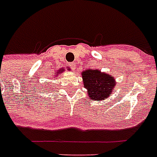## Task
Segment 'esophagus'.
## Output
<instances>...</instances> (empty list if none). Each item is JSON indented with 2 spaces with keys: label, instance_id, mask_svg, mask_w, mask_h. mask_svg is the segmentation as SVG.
<instances>
[{
  "label": "esophagus",
  "instance_id": "1",
  "mask_svg": "<svg viewBox=\"0 0 157 157\" xmlns=\"http://www.w3.org/2000/svg\"><path fill=\"white\" fill-rule=\"evenodd\" d=\"M69 67H71V69H73V70L76 69V64H75V63H70Z\"/></svg>",
  "mask_w": 157,
  "mask_h": 157
}]
</instances>
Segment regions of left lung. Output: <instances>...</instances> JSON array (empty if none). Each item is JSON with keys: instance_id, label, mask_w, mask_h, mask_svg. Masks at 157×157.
<instances>
[{"instance_id": "8db88e82", "label": "left lung", "mask_w": 157, "mask_h": 157, "mask_svg": "<svg viewBox=\"0 0 157 157\" xmlns=\"http://www.w3.org/2000/svg\"><path fill=\"white\" fill-rule=\"evenodd\" d=\"M82 78L89 96L96 101L108 98L116 86L114 78L100 70L87 69L82 72Z\"/></svg>"}]
</instances>
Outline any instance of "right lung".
<instances>
[{"mask_svg": "<svg viewBox=\"0 0 157 157\" xmlns=\"http://www.w3.org/2000/svg\"><path fill=\"white\" fill-rule=\"evenodd\" d=\"M63 71V69H60V70H59V72H60V73H62ZM56 74H59V73H56Z\"/></svg>", "mask_w": 157, "mask_h": 157, "instance_id": "obj_1", "label": "right lung"}]
</instances>
